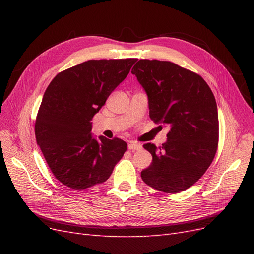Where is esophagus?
<instances>
[{
    "label": "esophagus",
    "instance_id": "esophagus-1",
    "mask_svg": "<svg viewBox=\"0 0 254 254\" xmlns=\"http://www.w3.org/2000/svg\"><path fill=\"white\" fill-rule=\"evenodd\" d=\"M142 148V145L135 142H129L128 144V149L130 150H140Z\"/></svg>",
    "mask_w": 254,
    "mask_h": 254
}]
</instances>
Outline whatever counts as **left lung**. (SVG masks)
Masks as SVG:
<instances>
[{"label": "left lung", "mask_w": 254, "mask_h": 254, "mask_svg": "<svg viewBox=\"0 0 254 254\" xmlns=\"http://www.w3.org/2000/svg\"><path fill=\"white\" fill-rule=\"evenodd\" d=\"M131 73L147 95L150 119L170 127L161 147L143 145L152 162L141 177L158 190L179 193L201 178L216 153V101L201 76L170 61L141 59Z\"/></svg>", "instance_id": "8db88e82"}]
</instances>
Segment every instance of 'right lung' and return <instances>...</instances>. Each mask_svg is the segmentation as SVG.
<instances>
[{"label":"right lung","mask_w":254,"mask_h":254,"mask_svg":"<svg viewBox=\"0 0 254 254\" xmlns=\"http://www.w3.org/2000/svg\"><path fill=\"white\" fill-rule=\"evenodd\" d=\"M136 59L88 60L55 76L37 115V144L64 186L84 190L103 183L127 149L121 139L92 134L91 120L124 80Z\"/></svg>","instance_id":"add662e5"}]
</instances>
